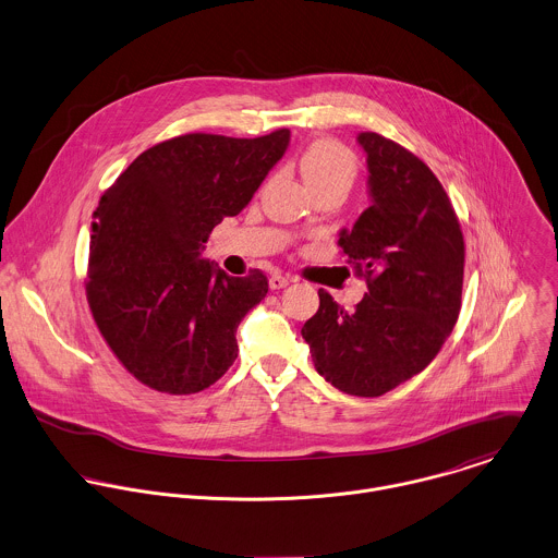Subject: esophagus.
I'll return each mask as SVG.
<instances>
[{"mask_svg":"<svg viewBox=\"0 0 558 558\" xmlns=\"http://www.w3.org/2000/svg\"><path fill=\"white\" fill-rule=\"evenodd\" d=\"M291 282V278L289 276H282V274H274L271 278H269V287L276 291V289H284L287 284Z\"/></svg>","mask_w":558,"mask_h":558,"instance_id":"1","label":"esophagus"}]
</instances>
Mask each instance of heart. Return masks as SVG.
Listing matches in <instances>:
<instances>
[{"label":"heart","mask_w":558,"mask_h":558,"mask_svg":"<svg viewBox=\"0 0 558 558\" xmlns=\"http://www.w3.org/2000/svg\"><path fill=\"white\" fill-rule=\"evenodd\" d=\"M300 173L304 182L317 191L324 186L350 189L356 178V158L350 147L335 138H317L300 154Z\"/></svg>","instance_id":"1"}]
</instances>
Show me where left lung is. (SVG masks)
<instances>
[{
  "mask_svg": "<svg viewBox=\"0 0 558 558\" xmlns=\"http://www.w3.org/2000/svg\"><path fill=\"white\" fill-rule=\"evenodd\" d=\"M372 206L339 247L367 293L352 313L319 289L304 324L315 369L339 391L378 398L426 369L450 337L463 293L465 241L430 167L400 143L361 132Z\"/></svg>",
  "mask_w": 558,
  "mask_h": 558,
  "instance_id": "8db88e82",
  "label": "left lung"
}]
</instances>
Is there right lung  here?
I'll list each match as a JSON object with an SVG mask.
<instances>
[{"label": "right lung", "instance_id": "obj_1", "mask_svg": "<svg viewBox=\"0 0 558 558\" xmlns=\"http://www.w3.org/2000/svg\"><path fill=\"white\" fill-rule=\"evenodd\" d=\"M289 130L256 138L189 132L136 156L93 213L86 302L110 352L145 387L191 396L234 363L236 326L269 289L199 256L282 158Z\"/></svg>", "mask_w": 558, "mask_h": 558}]
</instances>
